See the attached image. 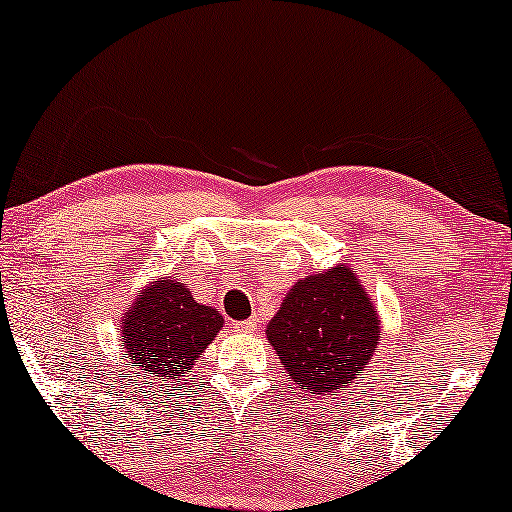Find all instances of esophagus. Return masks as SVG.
Here are the masks:
<instances>
[{
  "label": "esophagus",
  "mask_w": 512,
  "mask_h": 512,
  "mask_svg": "<svg viewBox=\"0 0 512 512\" xmlns=\"http://www.w3.org/2000/svg\"><path fill=\"white\" fill-rule=\"evenodd\" d=\"M235 328L240 333H254L256 331V319H247V321H237Z\"/></svg>",
  "instance_id": "esophagus-1"
}]
</instances>
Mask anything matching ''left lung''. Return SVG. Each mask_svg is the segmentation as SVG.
I'll return each instance as SVG.
<instances>
[{
  "label": "left lung",
  "mask_w": 512,
  "mask_h": 512,
  "mask_svg": "<svg viewBox=\"0 0 512 512\" xmlns=\"http://www.w3.org/2000/svg\"><path fill=\"white\" fill-rule=\"evenodd\" d=\"M291 384L307 394H338L373 359L382 321L349 263L298 279L265 328Z\"/></svg>",
  "instance_id": "8db88e82"
}]
</instances>
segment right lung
Segmentation results:
<instances>
[{"label": "right lung", "mask_w": 512, "mask_h": 512, "mask_svg": "<svg viewBox=\"0 0 512 512\" xmlns=\"http://www.w3.org/2000/svg\"><path fill=\"white\" fill-rule=\"evenodd\" d=\"M221 328V314L198 303L184 282L158 277L128 305L118 331L128 363L165 389L184 380Z\"/></svg>", "instance_id": "obj_1"}]
</instances>
